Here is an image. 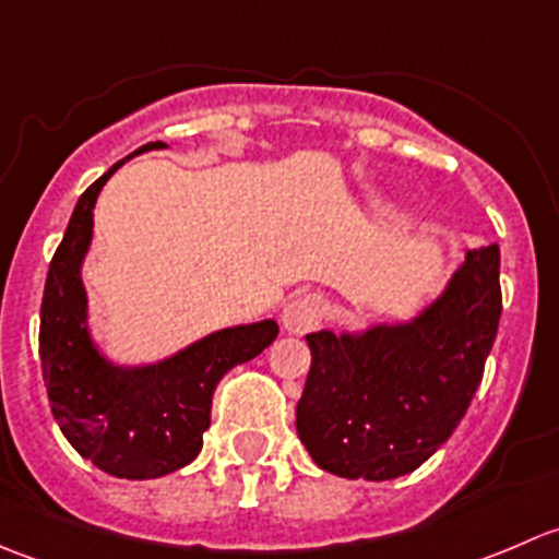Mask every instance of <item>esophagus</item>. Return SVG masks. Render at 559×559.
Returning a JSON list of instances; mask_svg holds the SVG:
<instances>
[{
    "instance_id": "obj_1",
    "label": "esophagus",
    "mask_w": 559,
    "mask_h": 559,
    "mask_svg": "<svg viewBox=\"0 0 559 559\" xmlns=\"http://www.w3.org/2000/svg\"><path fill=\"white\" fill-rule=\"evenodd\" d=\"M321 319H324V300L319 295L295 297L281 313V324L292 335H306L321 324Z\"/></svg>"
}]
</instances>
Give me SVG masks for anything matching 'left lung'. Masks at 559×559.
I'll return each instance as SVG.
<instances>
[{
	"mask_svg": "<svg viewBox=\"0 0 559 559\" xmlns=\"http://www.w3.org/2000/svg\"><path fill=\"white\" fill-rule=\"evenodd\" d=\"M500 248L467 251L447 292L408 324L308 335L311 373L297 436L343 478L405 476L456 430L498 335Z\"/></svg>",
	"mask_w": 559,
	"mask_h": 559,
	"instance_id": "8db88e82",
	"label": "left lung"
}]
</instances>
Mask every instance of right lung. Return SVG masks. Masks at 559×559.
Instances as JSON below:
<instances>
[{
  "label": "right lung",
  "instance_id": "right-lung-1",
  "mask_svg": "<svg viewBox=\"0 0 559 559\" xmlns=\"http://www.w3.org/2000/svg\"><path fill=\"white\" fill-rule=\"evenodd\" d=\"M162 145L148 143L134 154ZM127 159L83 191L50 259L39 308V359L53 419L78 454L110 476L159 478L200 454L213 389L235 365L262 354L278 324L267 319L218 330L148 368L107 362L88 337L81 262L92 243L94 202Z\"/></svg>",
  "mask_w": 559,
  "mask_h": 559
}]
</instances>
